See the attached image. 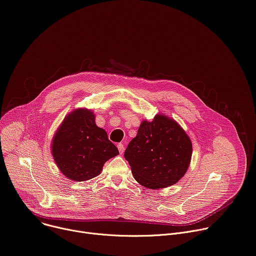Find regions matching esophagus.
I'll return each mask as SVG.
<instances>
[{"instance_id": "34e87169", "label": "esophagus", "mask_w": 256, "mask_h": 256, "mask_svg": "<svg viewBox=\"0 0 256 256\" xmlns=\"http://www.w3.org/2000/svg\"><path fill=\"white\" fill-rule=\"evenodd\" d=\"M117 146H118V150H119L120 154H123V152H124V150H125V148H124V144H123V142L119 144Z\"/></svg>"}]
</instances>
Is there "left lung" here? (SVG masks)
<instances>
[{
    "mask_svg": "<svg viewBox=\"0 0 256 256\" xmlns=\"http://www.w3.org/2000/svg\"><path fill=\"white\" fill-rule=\"evenodd\" d=\"M124 156L140 185L160 189L174 185L186 174L192 156V144L174 119L158 114L152 122H141Z\"/></svg>",
    "mask_w": 256,
    "mask_h": 256,
    "instance_id": "1",
    "label": "left lung"
}]
</instances>
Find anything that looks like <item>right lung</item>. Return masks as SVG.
<instances>
[{"mask_svg":"<svg viewBox=\"0 0 256 256\" xmlns=\"http://www.w3.org/2000/svg\"><path fill=\"white\" fill-rule=\"evenodd\" d=\"M61 173L75 182L98 176L106 160L119 154L106 132L96 126L92 110L75 108L56 129L50 144Z\"/></svg>","mask_w":256,"mask_h":256,"instance_id":"1","label":"right lung"}]
</instances>
